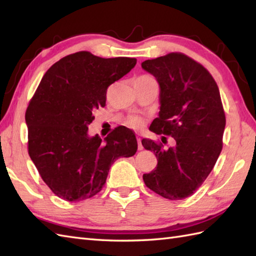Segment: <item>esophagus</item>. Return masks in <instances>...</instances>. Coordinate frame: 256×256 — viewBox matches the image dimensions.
<instances>
[{
	"mask_svg": "<svg viewBox=\"0 0 256 256\" xmlns=\"http://www.w3.org/2000/svg\"><path fill=\"white\" fill-rule=\"evenodd\" d=\"M137 141H138V150H142L144 149V146L141 144V139L139 137L137 138Z\"/></svg>",
	"mask_w": 256,
	"mask_h": 256,
	"instance_id": "1",
	"label": "esophagus"
}]
</instances>
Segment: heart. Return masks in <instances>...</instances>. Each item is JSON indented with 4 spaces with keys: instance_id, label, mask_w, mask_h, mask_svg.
I'll list each match as a JSON object with an SVG mask.
<instances>
[{
    "instance_id": "1",
    "label": "heart",
    "mask_w": 256,
    "mask_h": 256,
    "mask_svg": "<svg viewBox=\"0 0 256 256\" xmlns=\"http://www.w3.org/2000/svg\"><path fill=\"white\" fill-rule=\"evenodd\" d=\"M142 124H144L142 119H140L138 117H132L129 119V126H132L134 128H140L142 127Z\"/></svg>"
}]
</instances>
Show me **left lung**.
<instances>
[{
	"mask_svg": "<svg viewBox=\"0 0 256 256\" xmlns=\"http://www.w3.org/2000/svg\"><path fill=\"white\" fill-rule=\"evenodd\" d=\"M141 66L160 86V112L151 132L174 138L168 149L141 140L158 158L156 168L144 174V184L166 200H184L200 188L222 149L226 116L219 88L205 68L183 54L146 60Z\"/></svg>",
	"mask_w": 256,
	"mask_h": 256,
	"instance_id": "1",
	"label": "left lung"
}]
</instances>
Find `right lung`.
Returning <instances> with one entry per match:
<instances>
[{
    "mask_svg": "<svg viewBox=\"0 0 256 256\" xmlns=\"http://www.w3.org/2000/svg\"><path fill=\"white\" fill-rule=\"evenodd\" d=\"M134 58L69 54L44 73L26 110L28 153L44 183L68 202L102 190L112 164L138 149L132 130L117 127L104 139L88 134L93 110L106 105V90L134 68Z\"/></svg>",
    "mask_w": 256,
    "mask_h": 256,
    "instance_id": "right-lung-1",
    "label": "right lung"
}]
</instances>
